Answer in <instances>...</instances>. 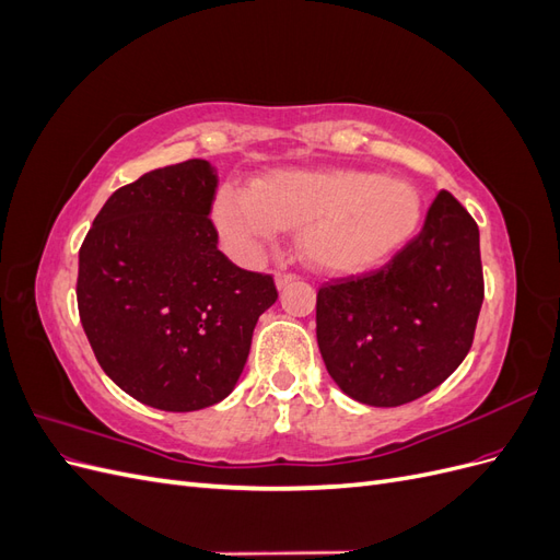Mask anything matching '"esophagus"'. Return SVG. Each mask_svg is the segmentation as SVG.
I'll return each mask as SVG.
<instances>
[{
	"label": "esophagus",
	"instance_id": "1",
	"mask_svg": "<svg viewBox=\"0 0 560 560\" xmlns=\"http://www.w3.org/2000/svg\"><path fill=\"white\" fill-rule=\"evenodd\" d=\"M294 280H296V276H292V273H278L276 276V287H278V290H284V287L292 284Z\"/></svg>",
	"mask_w": 560,
	"mask_h": 560
}]
</instances>
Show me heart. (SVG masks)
<instances>
[{
    "label": "heart",
    "instance_id": "1",
    "mask_svg": "<svg viewBox=\"0 0 560 560\" xmlns=\"http://www.w3.org/2000/svg\"><path fill=\"white\" fill-rule=\"evenodd\" d=\"M422 219L416 186L354 167H284L252 189L224 184L212 224L235 261L254 264L284 229H299L303 261L350 276L387 261L413 238Z\"/></svg>",
    "mask_w": 560,
    "mask_h": 560
}]
</instances>
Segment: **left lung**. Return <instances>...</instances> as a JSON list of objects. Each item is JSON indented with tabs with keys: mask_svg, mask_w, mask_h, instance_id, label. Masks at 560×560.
Wrapping results in <instances>:
<instances>
[{
	"mask_svg": "<svg viewBox=\"0 0 560 560\" xmlns=\"http://www.w3.org/2000/svg\"><path fill=\"white\" fill-rule=\"evenodd\" d=\"M481 303L479 226L439 191L422 231L393 261L317 292L319 354L350 399L409 404L467 358Z\"/></svg>",
	"mask_w": 560,
	"mask_h": 560,
	"instance_id": "obj_1",
	"label": "left lung"
}]
</instances>
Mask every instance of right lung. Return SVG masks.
I'll list each match as a JSON object with an SVG mask.
<instances>
[{
	"label": "right lung",
	"instance_id": "1",
	"mask_svg": "<svg viewBox=\"0 0 560 560\" xmlns=\"http://www.w3.org/2000/svg\"><path fill=\"white\" fill-rule=\"evenodd\" d=\"M217 171L202 159L116 189L79 249L77 301L105 374L147 406L198 411L238 383L273 278L217 249Z\"/></svg>",
	"mask_w": 560,
	"mask_h": 560
}]
</instances>
